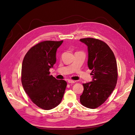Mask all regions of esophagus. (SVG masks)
Returning a JSON list of instances; mask_svg holds the SVG:
<instances>
[{"mask_svg": "<svg viewBox=\"0 0 135 135\" xmlns=\"http://www.w3.org/2000/svg\"><path fill=\"white\" fill-rule=\"evenodd\" d=\"M68 81L69 83H74L75 82V81L73 80H70V79H69L68 80Z\"/></svg>", "mask_w": 135, "mask_h": 135, "instance_id": "34e87169", "label": "esophagus"}]
</instances>
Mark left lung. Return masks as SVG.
Instances as JSON below:
<instances>
[{"label":"left lung","mask_w":135,"mask_h":135,"mask_svg":"<svg viewBox=\"0 0 135 135\" xmlns=\"http://www.w3.org/2000/svg\"><path fill=\"white\" fill-rule=\"evenodd\" d=\"M88 47V66L92 70V81L83 84L80 102L84 107L95 109L108 99L115 88L118 79L115 56L108 45L91 38L80 39Z\"/></svg>","instance_id":"1"}]
</instances>
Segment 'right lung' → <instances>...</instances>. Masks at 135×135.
<instances>
[{"label": "right lung", "instance_id": "add662e5", "mask_svg": "<svg viewBox=\"0 0 135 135\" xmlns=\"http://www.w3.org/2000/svg\"><path fill=\"white\" fill-rule=\"evenodd\" d=\"M61 41L46 40L31 47L23 60L21 82L31 100L38 107L51 110L62 101L67 83L50 75L56 62V54Z\"/></svg>", "mask_w": 135, "mask_h": 135}]
</instances>
